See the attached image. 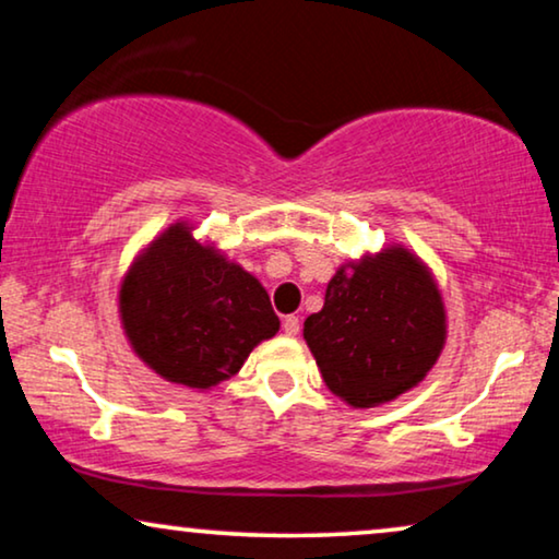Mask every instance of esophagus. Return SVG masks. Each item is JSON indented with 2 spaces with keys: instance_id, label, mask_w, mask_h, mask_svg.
<instances>
[{
  "instance_id": "34e87169",
  "label": "esophagus",
  "mask_w": 559,
  "mask_h": 559,
  "mask_svg": "<svg viewBox=\"0 0 559 559\" xmlns=\"http://www.w3.org/2000/svg\"><path fill=\"white\" fill-rule=\"evenodd\" d=\"M282 331H285L287 335H297V333H300V318L287 316L285 320H282Z\"/></svg>"
}]
</instances>
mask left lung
Listing matches in <instances>:
<instances>
[{
	"mask_svg": "<svg viewBox=\"0 0 559 559\" xmlns=\"http://www.w3.org/2000/svg\"><path fill=\"white\" fill-rule=\"evenodd\" d=\"M302 335L333 394L350 407H377L419 384L438 361L445 308L427 266L389 247L335 272Z\"/></svg>",
	"mask_w": 559,
	"mask_h": 559,
	"instance_id": "obj_1",
	"label": "left lung"
}]
</instances>
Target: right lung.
I'll use <instances>...</instances> for the list:
<instances>
[{"mask_svg":"<svg viewBox=\"0 0 559 559\" xmlns=\"http://www.w3.org/2000/svg\"><path fill=\"white\" fill-rule=\"evenodd\" d=\"M127 338L150 369L209 389L234 377L280 331L270 295L239 264L175 224L144 249L119 293Z\"/></svg>","mask_w":559,"mask_h":559,"instance_id":"add662e5","label":"right lung"}]
</instances>
